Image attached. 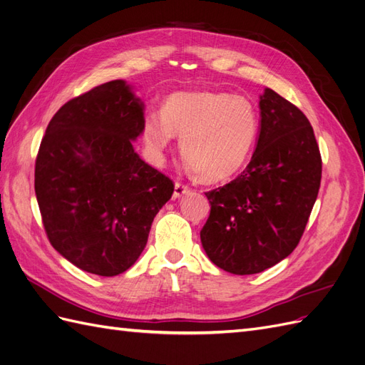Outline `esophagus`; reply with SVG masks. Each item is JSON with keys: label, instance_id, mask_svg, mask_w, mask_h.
Returning <instances> with one entry per match:
<instances>
[{"label": "esophagus", "instance_id": "esophagus-1", "mask_svg": "<svg viewBox=\"0 0 365 365\" xmlns=\"http://www.w3.org/2000/svg\"><path fill=\"white\" fill-rule=\"evenodd\" d=\"M189 192H190V187H189V185H185V184H182V182H176V184H175V192H173V196H175V197H181L182 195L189 193Z\"/></svg>", "mask_w": 365, "mask_h": 365}]
</instances>
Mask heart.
I'll use <instances>...</instances> for the list:
<instances>
[{
  "instance_id": "obj_1",
  "label": "heart",
  "mask_w": 365,
  "mask_h": 365,
  "mask_svg": "<svg viewBox=\"0 0 365 365\" xmlns=\"http://www.w3.org/2000/svg\"><path fill=\"white\" fill-rule=\"evenodd\" d=\"M259 113L248 98L227 93H178L168 98L164 115L152 113L143 126L149 152L161 158L181 137V155L202 180L217 182L236 175L259 134Z\"/></svg>"
}]
</instances>
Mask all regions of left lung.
Returning a JSON list of instances; mask_svg holds the SVG:
<instances>
[{"instance_id":"1","label":"left lung","mask_w":365,"mask_h":365,"mask_svg":"<svg viewBox=\"0 0 365 365\" xmlns=\"http://www.w3.org/2000/svg\"><path fill=\"white\" fill-rule=\"evenodd\" d=\"M259 108V138L247 169L205 193L212 208L202 248L216 267L237 275L262 272L289 256L322 182V155L306 115L269 88Z\"/></svg>"}]
</instances>
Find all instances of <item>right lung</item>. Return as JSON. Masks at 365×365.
I'll return each instance as SVG.
<instances>
[{
    "label": "right lung",
    "mask_w": 365,
    "mask_h": 365,
    "mask_svg": "<svg viewBox=\"0 0 365 365\" xmlns=\"http://www.w3.org/2000/svg\"><path fill=\"white\" fill-rule=\"evenodd\" d=\"M143 126L145 105L125 81H111L65 103L41 141L35 192L43 228L86 272L129 269L173 193L172 180L132 146Z\"/></svg>",
    "instance_id": "add662e5"
}]
</instances>
